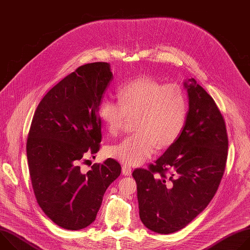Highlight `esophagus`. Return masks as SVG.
Here are the masks:
<instances>
[{
	"mask_svg": "<svg viewBox=\"0 0 250 250\" xmlns=\"http://www.w3.org/2000/svg\"><path fill=\"white\" fill-rule=\"evenodd\" d=\"M122 171H123V174L124 175H126V176H129L131 174V168L129 166H126V165H124L123 168H122Z\"/></svg>",
	"mask_w": 250,
	"mask_h": 250,
	"instance_id": "1",
	"label": "esophagus"
}]
</instances>
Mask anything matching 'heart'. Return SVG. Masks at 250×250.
<instances>
[{
    "label": "heart",
    "mask_w": 250,
    "mask_h": 250,
    "mask_svg": "<svg viewBox=\"0 0 250 250\" xmlns=\"http://www.w3.org/2000/svg\"><path fill=\"white\" fill-rule=\"evenodd\" d=\"M119 102L104 99L99 116L106 130L118 135L127 120L134 118L137 132L106 149V155L125 165H139L157 146H171L181 135L188 118V97L177 84H163L144 76L120 88Z\"/></svg>",
    "instance_id": "heart-1"
}]
</instances>
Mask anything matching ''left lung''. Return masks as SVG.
Segmentation results:
<instances>
[{"label": "left lung", "instance_id": "left-lung-1", "mask_svg": "<svg viewBox=\"0 0 250 250\" xmlns=\"http://www.w3.org/2000/svg\"><path fill=\"white\" fill-rule=\"evenodd\" d=\"M189 82V112L181 135L154 164L132 172L140 220L162 234L182 229L207 208L227 164L225 119L203 87L194 78Z\"/></svg>", "mask_w": 250, "mask_h": 250}]
</instances>
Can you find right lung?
I'll list each match as a JSON object with an SVG mask.
<instances>
[{
    "instance_id": "obj_1",
    "label": "right lung",
    "mask_w": 250,
    "mask_h": 250,
    "mask_svg": "<svg viewBox=\"0 0 250 250\" xmlns=\"http://www.w3.org/2000/svg\"><path fill=\"white\" fill-rule=\"evenodd\" d=\"M112 78L106 62L78 67L47 92L31 121L26 155L32 189L45 215L65 229L91 225L106 188L121 174L113 158L88 172L80 167L100 150L98 111Z\"/></svg>"
}]
</instances>
